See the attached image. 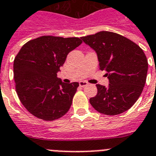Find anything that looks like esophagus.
I'll list each match as a JSON object with an SVG mask.
<instances>
[{
	"label": "esophagus",
	"mask_w": 156,
	"mask_h": 156,
	"mask_svg": "<svg viewBox=\"0 0 156 156\" xmlns=\"http://www.w3.org/2000/svg\"><path fill=\"white\" fill-rule=\"evenodd\" d=\"M88 85V83L87 82V81H80V82H79V85L81 87H85V86H87Z\"/></svg>",
	"instance_id": "obj_1"
}]
</instances>
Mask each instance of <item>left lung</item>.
<instances>
[{
  "label": "left lung",
  "instance_id": "left-lung-1",
  "mask_svg": "<svg viewBox=\"0 0 156 156\" xmlns=\"http://www.w3.org/2000/svg\"><path fill=\"white\" fill-rule=\"evenodd\" d=\"M96 53L100 70L106 71L107 87L96 85L97 95L89 99L105 115L127 111L136 102L146 81L148 61L136 43L117 33L102 31L81 38Z\"/></svg>",
  "mask_w": 156,
  "mask_h": 156
}]
</instances>
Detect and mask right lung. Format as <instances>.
<instances>
[{"instance_id": "add662e5", "label": "right lung", "mask_w": 156, "mask_h": 156, "mask_svg": "<svg viewBox=\"0 0 156 156\" xmlns=\"http://www.w3.org/2000/svg\"><path fill=\"white\" fill-rule=\"evenodd\" d=\"M81 43L77 37L44 36L21 48L14 61V79L21 102L33 116L54 120L69 110L79 83H64L57 75Z\"/></svg>"}]
</instances>
